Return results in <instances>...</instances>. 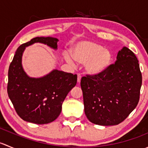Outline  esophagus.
<instances>
[{
    "label": "esophagus",
    "mask_w": 148,
    "mask_h": 148,
    "mask_svg": "<svg viewBox=\"0 0 148 148\" xmlns=\"http://www.w3.org/2000/svg\"><path fill=\"white\" fill-rule=\"evenodd\" d=\"M81 78H82L81 74H77V82H78V83H79L80 81H81Z\"/></svg>",
    "instance_id": "1"
}]
</instances>
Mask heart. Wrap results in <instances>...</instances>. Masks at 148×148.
Returning <instances> with one entry per match:
<instances>
[{
    "label": "heart",
    "instance_id": "b5f03b06",
    "mask_svg": "<svg viewBox=\"0 0 148 148\" xmlns=\"http://www.w3.org/2000/svg\"><path fill=\"white\" fill-rule=\"evenodd\" d=\"M71 56L76 62L80 64H86V71L90 74H98L104 71L112 62L111 53L102 46L92 41H82L71 50ZM69 62L71 58L66 56Z\"/></svg>",
    "mask_w": 148,
    "mask_h": 148
}]
</instances>
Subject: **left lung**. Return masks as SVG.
Wrapping results in <instances>:
<instances>
[{
  "label": "left lung",
  "mask_w": 148,
  "mask_h": 148,
  "mask_svg": "<svg viewBox=\"0 0 148 148\" xmlns=\"http://www.w3.org/2000/svg\"><path fill=\"white\" fill-rule=\"evenodd\" d=\"M141 85L138 58L124 46L119 51L115 63L100 74L82 77L86 117L95 125L121 123L138 105Z\"/></svg>",
  "instance_id": "obj_1"
}]
</instances>
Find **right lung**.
Listing matches in <instances>:
<instances>
[{
  "instance_id": "right-lung-1",
  "label": "right lung",
  "mask_w": 148,
  "mask_h": 148,
  "mask_svg": "<svg viewBox=\"0 0 148 148\" xmlns=\"http://www.w3.org/2000/svg\"><path fill=\"white\" fill-rule=\"evenodd\" d=\"M57 41L53 37L32 38L18 48L9 66L8 97L18 115L26 122L43 125L54 121L62 112L66 95L77 84V74L53 70L41 78H30L22 68V53L26 46L39 42L57 49Z\"/></svg>"
}]
</instances>
